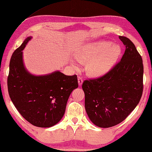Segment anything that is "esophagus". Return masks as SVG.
<instances>
[{
	"mask_svg": "<svg viewBox=\"0 0 152 152\" xmlns=\"http://www.w3.org/2000/svg\"><path fill=\"white\" fill-rule=\"evenodd\" d=\"M83 83V79H82V77H78V83H79V86H81Z\"/></svg>",
	"mask_w": 152,
	"mask_h": 152,
	"instance_id": "obj_1",
	"label": "esophagus"
}]
</instances>
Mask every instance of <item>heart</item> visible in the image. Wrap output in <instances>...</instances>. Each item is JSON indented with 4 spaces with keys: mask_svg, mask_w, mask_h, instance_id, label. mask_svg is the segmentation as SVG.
<instances>
[{
    "mask_svg": "<svg viewBox=\"0 0 152 152\" xmlns=\"http://www.w3.org/2000/svg\"><path fill=\"white\" fill-rule=\"evenodd\" d=\"M121 54V48L117 45L100 41L91 42L83 46L78 57L80 60L89 61L87 71L90 75L101 77L107 73L115 64ZM77 67V65H74Z\"/></svg>",
    "mask_w": 152,
    "mask_h": 152,
    "instance_id": "b5f03b06",
    "label": "heart"
}]
</instances>
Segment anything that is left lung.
<instances>
[{
  "label": "left lung",
  "instance_id": "left-lung-1",
  "mask_svg": "<svg viewBox=\"0 0 152 152\" xmlns=\"http://www.w3.org/2000/svg\"><path fill=\"white\" fill-rule=\"evenodd\" d=\"M126 49L121 60L100 78L86 80V113L95 125L108 128L121 123L138 104L143 91L142 59L129 39L119 36Z\"/></svg>",
  "mask_w": 152,
  "mask_h": 152
}]
</instances>
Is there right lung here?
Listing matches in <instances>:
<instances>
[{
  "instance_id": "right-lung-1",
  "label": "right lung",
  "mask_w": 152,
  "mask_h": 152,
  "mask_svg": "<svg viewBox=\"0 0 152 152\" xmlns=\"http://www.w3.org/2000/svg\"><path fill=\"white\" fill-rule=\"evenodd\" d=\"M28 37L12 54L8 90L15 108L33 125L48 128L62 118L69 96L78 87L76 75H66L59 71L43 75L30 73L24 66L23 50Z\"/></svg>"
}]
</instances>
